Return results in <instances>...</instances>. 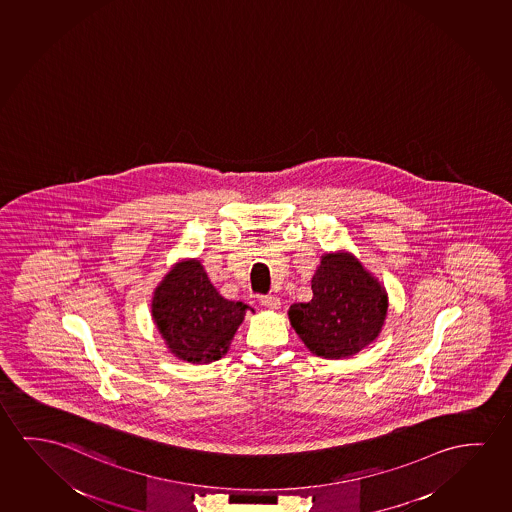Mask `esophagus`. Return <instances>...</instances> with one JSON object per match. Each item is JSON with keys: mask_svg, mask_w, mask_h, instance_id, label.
<instances>
[{"mask_svg": "<svg viewBox=\"0 0 512 512\" xmlns=\"http://www.w3.org/2000/svg\"><path fill=\"white\" fill-rule=\"evenodd\" d=\"M260 303H262L264 307L269 308V310H278V308H280V298L275 296V294L262 296V298H260Z\"/></svg>", "mask_w": 512, "mask_h": 512, "instance_id": "esophagus-1", "label": "esophagus"}]
</instances>
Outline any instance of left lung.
<instances>
[{
	"label": "left lung",
	"mask_w": 512,
	"mask_h": 512,
	"mask_svg": "<svg viewBox=\"0 0 512 512\" xmlns=\"http://www.w3.org/2000/svg\"><path fill=\"white\" fill-rule=\"evenodd\" d=\"M312 292L308 303L289 308L292 328L312 353L340 360L376 340L385 324L388 296L351 253H324Z\"/></svg>",
	"instance_id": "obj_1"
}]
</instances>
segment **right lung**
Here are the masks:
<instances>
[{"label":"right lung","mask_w":512,"mask_h":512,"mask_svg":"<svg viewBox=\"0 0 512 512\" xmlns=\"http://www.w3.org/2000/svg\"><path fill=\"white\" fill-rule=\"evenodd\" d=\"M248 305L214 289L200 260H182L156 287L152 317L170 353L189 363H211L227 354Z\"/></svg>","instance_id":"right-lung-1"}]
</instances>
